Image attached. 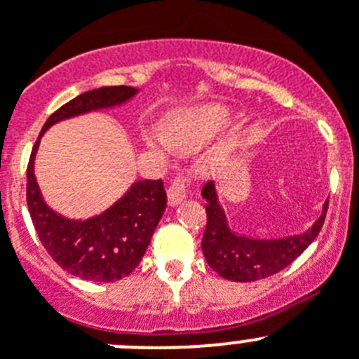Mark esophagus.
Wrapping results in <instances>:
<instances>
[{"label":"esophagus","instance_id":"1","mask_svg":"<svg viewBox=\"0 0 359 359\" xmlns=\"http://www.w3.org/2000/svg\"><path fill=\"white\" fill-rule=\"evenodd\" d=\"M187 196V184H186V179H184L180 173H177V175H173L172 182H170V187H168V202L172 203V205H177L179 202H182L184 198Z\"/></svg>","mask_w":359,"mask_h":359}]
</instances>
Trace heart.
Returning <instances> with one entry per match:
<instances>
[{
	"mask_svg": "<svg viewBox=\"0 0 359 359\" xmlns=\"http://www.w3.org/2000/svg\"><path fill=\"white\" fill-rule=\"evenodd\" d=\"M226 123V113L221 108H193L179 113L164 126L163 143L184 150L198 149Z\"/></svg>",
	"mask_w": 359,
	"mask_h": 359,
	"instance_id": "b5f03b06",
	"label": "heart"
}]
</instances>
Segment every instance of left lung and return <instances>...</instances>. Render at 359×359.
I'll return each mask as SVG.
<instances>
[{
    "label": "left lung",
    "instance_id": "left-lung-1",
    "mask_svg": "<svg viewBox=\"0 0 359 359\" xmlns=\"http://www.w3.org/2000/svg\"><path fill=\"white\" fill-rule=\"evenodd\" d=\"M202 196L207 200V225L202 237L203 257L219 276L232 281H257L285 269L319 236L327 212L326 203L323 216L306 233L287 239L257 241L236 236L229 229L225 212L217 203L214 182L203 186Z\"/></svg>",
    "mask_w": 359,
    "mask_h": 359
}]
</instances>
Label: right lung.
Returning <instances> with one entry per match:
<instances>
[{
    "label": "right lung",
    "instance_id": "obj_1",
    "mask_svg": "<svg viewBox=\"0 0 359 359\" xmlns=\"http://www.w3.org/2000/svg\"><path fill=\"white\" fill-rule=\"evenodd\" d=\"M133 86H102L81 93L56 109L40 130L26 170V202L40 243L62 269L90 281H116L142 262L161 216L166 210L163 180H140L111 209L86 221L58 216L42 200L33 173V159L42 134L60 120L126 102Z\"/></svg>",
    "mask_w": 359,
    "mask_h": 359
}]
</instances>
